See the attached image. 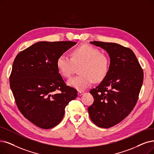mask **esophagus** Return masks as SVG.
Returning a JSON list of instances; mask_svg holds the SVG:
<instances>
[{
	"instance_id": "esophagus-1",
	"label": "esophagus",
	"mask_w": 154,
	"mask_h": 154,
	"mask_svg": "<svg viewBox=\"0 0 154 154\" xmlns=\"http://www.w3.org/2000/svg\"><path fill=\"white\" fill-rule=\"evenodd\" d=\"M84 94V91H78V95H79V96H80V95H82L83 94Z\"/></svg>"
}]
</instances>
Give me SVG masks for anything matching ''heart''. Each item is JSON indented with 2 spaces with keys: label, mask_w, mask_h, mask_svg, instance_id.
<instances>
[{
  "label": "heart",
  "mask_w": 154,
  "mask_h": 154,
  "mask_svg": "<svg viewBox=\"0 0 154 154\" xmlns=\"http://www.w3.org/2000/svg\"><path fill=\"white\" fill-rule=\"evenodd\" d=\"M109 65L108 55L88 44H83L72 49L71 57L63 54L57 60L58 70L66 78H70L76 67L79 66L78 71L80 75L71 78L67 82L69 86L79 90L87 88L94 80L100 82L105 78Z\"/></svg>",
  "instance_id": "heart-1"
}]
</instances>
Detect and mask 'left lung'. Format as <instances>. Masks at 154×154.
Segmentation results:
<instances>
[{"label":"left lung","instance_id":"8db88e82","mask_svg":"<svg viewBox=\"0 0 154 154\" xmlns=\"http://www.w3.org/2000/svg\"><path fill=\"white\" fill-rule=\"evenodd\" d=\"M90 43L108 52L110 63L105 78L90 91L94 102L88 111L95 125L109 128L123 120L136 105L143 81V71L130 48L116 43Z\"/></svg>","mask_w":154,"mask_h":154}]
</instances>
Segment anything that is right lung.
Returning a JSON list of instances; mask_svg holds the SVG:
<instances>
[{
	"label": "right lung",
	"instance_id": "right-lung-1",
	"mask_svg": "<svg viewBox=\"0 0 154 154\" xmlns=\"http://www.w3.org/2000/svg\"><path fill=\"white\" fill-rule=\"evenodd\" d=\"M76 44L39 42L14 60L9 82L16 106L24 118L40 128L57 125L66 106L77 97V90L65 83L57 66L60 55Z\"/></svg>",
	"mask_w": 154,
	"mask_h": 154
}]
</instances>
